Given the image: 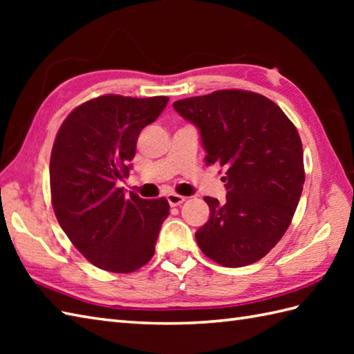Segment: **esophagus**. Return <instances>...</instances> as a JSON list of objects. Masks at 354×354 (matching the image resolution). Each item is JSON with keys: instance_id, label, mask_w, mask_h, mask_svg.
<instances>
[{"instance_id": "obj_1", "label": "esophagus", "mask_w": 354, "mask_h": 354, "mask_svg": "<svg viewBox=\"0 0 354 354\" xmlns=\"http://www.w3.org/2000/svg\"><path fill=\"white\" fill-rule=\"evenodd\" d=\"M167 201H169V205H170V207H178V205L183 204V202L185 201V198L181 196V194L169 193V194H167Z\"/></svg>"}]
</instances>
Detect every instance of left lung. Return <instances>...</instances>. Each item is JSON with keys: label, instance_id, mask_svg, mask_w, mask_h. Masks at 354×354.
Here are the masks:
<instances>
[{"label": "left lung", "instance_id": "obj_1", "mask_svg": "<svg viewBox=\"0 0 354 354\" xmlns=\"http://www.w3.org/2000/svg\"><path fill=\"white\" fill-rule=\"evenodd\" d=\"M199 129L207 164H221L227 201L205 196L208 222L196 231L207 257L227 268L251 265L289 228L304 185L297 127L265 95L222 89L173 103Z\"/></svg>", "mask_w": 354, "mask_h": 354}]
</instances>
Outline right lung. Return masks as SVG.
I'll use <instances>...</instances> for the list:
<instances>
[{"label": "right lung", "mask_w": 354, "mask_h": 354, "mask_svg": "<svg viewBox=\"0 0 354 354\" xmlns=\"http://www.w3.org/2000/svg\"><path fill=\"white\" fill-rule=\"evenodd\" d=\"M169 97L102 95L65 118L50 158L51 204L71 243L94 266L127 274L152 259L169 216L165 198L141 199L118 181L129 176L140 132Z\"/></svg>", "instance_id": "obj_1"}]
</instances>
